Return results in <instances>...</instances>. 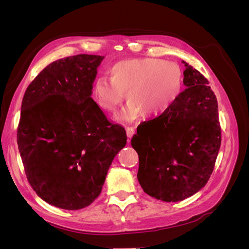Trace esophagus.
<instances>
[{"instance_id": "obj_1", "label": "esophagus", "mask_w": 249, "mask_h": 249, "mask_svg": "<svg viewBox=\"0 0 249 249\" xmlns=\"http://www.w3.org/2000/svg\"><path fill=\"white\" fill-rule=\"evenodd\" d=\"M125 131H126V136H127V138L131 139V138L133 137V135L135 134L134 127H132V126H126V127H125ZM127 142H130V140L127 141Z\"/></svg>"}]
</instances>
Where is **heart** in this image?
Instances as JSON below:
<instances>
[{"label": "heart", "mask_w": 249, "mask_h": 249, "mask_svg": "<svg viewBox=\"0 0 249 249\" xmlns=\"http://www.w3.org/2000/svg\"><path fill=\"white\" fill-rule=\"evenodd\" d=\"M183 72L171 61L157 58L124 59L113 64L110 79L101 77L93 85L94 101L108 114H114L126 95L129 102L117 119L133 123L143 112L162 116L176 104L182 92Z\"/></svg>", "instance_id": "b5f03b06"}]
</instances>
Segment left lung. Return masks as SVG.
I'll return each instance as SVG.
<instances>
[{
  "mask_svg": "<svg viewBox=\"0 0 249 249\" xmlns=\"http://www.w3.org/2000/svg\"><path fill=\"white\" fill-rule=\"evenodd\" d=\"M183 63L187 88L167 113L137 129L131 140L143 191L167 202L184 200L205 187L221 143L216 96L208 80Z\"/></svg>",
  "mask_w": 249,
  "mask_h": 249,
  "instance_id": "8db88e82",
  "label": "left lung"
}]
</instances>
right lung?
Returning <instances> with one entry per match:
<instances>
[{
    "label": "right lung",
    "mask_w": 249,
    "mask_h": 249,
    "mask_svg": "<svg viewBox=\"0 0 249 249\" xmlns=\"http://www.w3.org/2000/svg\"><path fill=\"white\" fill-rule=\"evenodd\" d=\"M103 56L81 54L49 64L26 90L18 127L27 178L52 206L80 210L99 197L113 159L126 144L91 99Z\"/></svg>",
    "instance_id": "1"
}]
</instances>
